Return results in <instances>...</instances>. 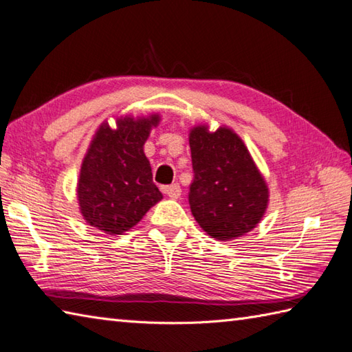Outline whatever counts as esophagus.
<instances>
[{"mask_svg":"<svg viewBox=\"0 0 352 352\" xmlns=\"http://www.w3.org/2000/svg\"><path fill=\"white\" fill-rule=\"evenodd\" d=\"M163 192L166 193L169 198L177 199V198H180V195H182V188L178 184H170V186H164Z\"/></svg>","mask_w":352,"mask_h":352,"instance_id":"34e87169","label":"esophagus"}]
</instances>
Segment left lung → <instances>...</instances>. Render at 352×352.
<instances>
[{"instance_id": "1", "label": "left lung", "mask_w": 352, "mask_h": 352, "mask_svg": "<svg viewBox=\"0 0 352 352\" xmlns=\"http://www.w3.org/2000/svg\"><path fill=\"white\" fill-rule=\"evenodd\" d=\"M189 145L193 218L218 241L248 233L263 218L269 192L242 139L226 126L210 133L201 125L190 131Z\"/></svg>"}]
</instances>
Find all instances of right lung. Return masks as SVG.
I'll return each mask as SVG.
<instances>
[{"mask_svg": "<svg viewBox=\"0 0 352 352\" xmlns=\"http://www.w3.org/2000/svg\"><path fill=\"white\" fill-rule=\"evenodd\" d=\"M159 116L118 119L102 124L87 149L78 178L80 212L107 234H122L163 198L153 182L144 144Z\"/></svg>", "mask_w": 352, "mask_h": 352, "instance_id": "right-lung-1", "label": "right lung"}]
</instances>
